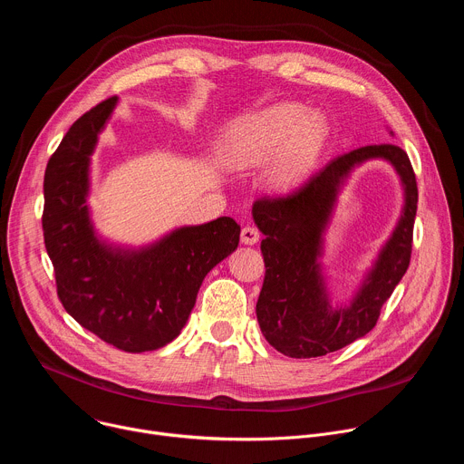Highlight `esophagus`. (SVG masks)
<instances>
[{
    "mask_svg": "<svg viewBox=\"0 0 464 464\" xmlns=\"http://www.w3.org/2000/svg\"><path fill=\"white\" fill-rule=\"evenodd\" d=\"M258 237H260V233H258V229L253 227V226H246V227H242V231H240V242H242V244H247V246L256 244V242H258Z\"/></svg>",
    "mask_w": 464,
    "mask_h": 464,
    "instance_id": "obj_1",
    "label": "esophagus"
}]
</instances>
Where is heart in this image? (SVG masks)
Returning <instances> with one entry per match:
<instances>
[{
  "label": "heart",
  "mask_w": 464,
  "mask_h": 464,
  "mask_svg": "<svg viewBox=\"0 0 464 464\" xmlns=\"http://www.w3.org/2000/svg\"><path fill=\"white\" fill-rule=\"evenodd\" d=\"M330 138L328 121L294 102L270 106L237 121L226 134L224 156L235 169L267 165L266 181L288 190L306 179Z\"/></svg>",
  "instance_id": "1"
}]
</instances>
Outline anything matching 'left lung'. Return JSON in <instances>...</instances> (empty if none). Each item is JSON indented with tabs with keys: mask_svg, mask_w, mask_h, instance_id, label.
<instances>
[{
	"mask_svg": "<svg viewBox=\"0 0 464 464\" xmlns=\"http://www.w3.org/2000/svg\"><path fill=\"white\" fill-rule=\"evenodd\" d=\"M374 157L387 159L400 172L407 192L405 211L357 297L349 307L333 309L316 264L320 235L339 185L354 166ZM417 202L411 161L396 145L360 147L330 160L294 192L255 200L253 220L264 235L260 251L266 266L256 319L268 343L290 358H315L371 333L410 266Z\"/></svg>",
	"mask_w": 464,
	"mask_h": 464,
	"instance_id": "1",
	"label": "left lung"
}]
</instances>
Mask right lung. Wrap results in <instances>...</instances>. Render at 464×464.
Listing matches in <instances>:
<instances>
[{
  "mask_svg": "<svg viewBox=\"0 0 464 464\" xmlns=\"http://www.w3.org/2000/svg\"><path fill=\"white\" fill-rule=\"evenodd\" d=\"M115 104L110 97L79 117L49 158L42 227L65 312L108 345L145 353L181 333L204 277L237 249L240 226L220 217L140 251L102 244L86 206L88 167Z\"/></svg>",
  "mask_w": 464,
  "mask_h": 464,
  "instance_id": "right-lung-1",
  "label": "right lung"
}]
</instances>
